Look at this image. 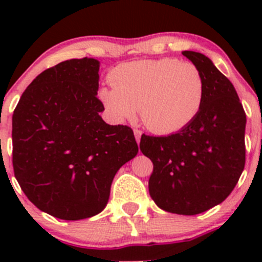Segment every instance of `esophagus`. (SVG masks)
I'll use <instances>...</instances> for the list:
<instances>
[{
	"label": "esophagus",
	"instance_id": "34e87169",
	"mask_svg": "<svg viewBox=\"0 0 262 262\" xmlns=\"http://www.w3.org/2000/svg\"><path fill=\"white\" fill-rule=\"evenodd\" d=\"M134 136H136V141H137V143L139 144V142H141L142 132H141V130H138V129H134Z\"/></svg>",
	"mask_w": 262,
	"mask_h": 262
}]
</instances>
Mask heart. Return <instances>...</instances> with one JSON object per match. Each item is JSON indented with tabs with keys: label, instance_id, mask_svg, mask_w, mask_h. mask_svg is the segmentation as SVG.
Returning a JSON list of instances; mask_svg holds the SVG:
<instances>
[{
	"label": "heart",
	"instance_id": "b5f03b06",
	"mask_svg": "<svg viewBox=\"0 0 262 262\" xmlns=\"http://www.w3.org/2000/svg\"><path fill=\"white\" fill-rule=\"evenodd\" d=\"M113 87L99 97L113 118L130 120L139 109L142 123L156 134L189 125L204 102V78L195 64L175 58L121 63L110 73Z\"/></svg>",
	"mask_w": 262,
	"mask_h": 262
}]
</instances>
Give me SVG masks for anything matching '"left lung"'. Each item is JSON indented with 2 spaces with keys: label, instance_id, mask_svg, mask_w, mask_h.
<instances>
[{
  "label": "left lung",
  "instance_id": "left-lung-1",
  "mask_svg": "<svg viewBox=\"0 0 262 262\" xmlns=\"http://www.w3.org/2000/svg\"><path fill=\"white\" fill-rule=\"evenodd\" d=\"M182 54L204 78V102L196 118L167 137L141 138L153 162L149 195L166 212L195 215L221 204L245 168L246 114L232 82L202 53Z\"/></svg>",
  "mask_w": 262,
  "mask_h": 262
}]
</instances>
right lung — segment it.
I'll use <instances>...</instances> for the list:
<instances>
[{"mask_svg": "<svg viewBox=\"0 0 262 262\" xmlns=\"http://www.w3.org/2000/svg\"><path fill=\"white\" fill-rule=\"evenodd\" d=\"M100 62L48 68L21 95L12 115L15 178L36 208L64 221L104 210L119 168L138 153L133 130L109 125L97 99Z\"/></svg>", "mask_w": 262, "mask_h": 262, "instance_id": "obj_1", "label": "right lung"}]
</instances>
